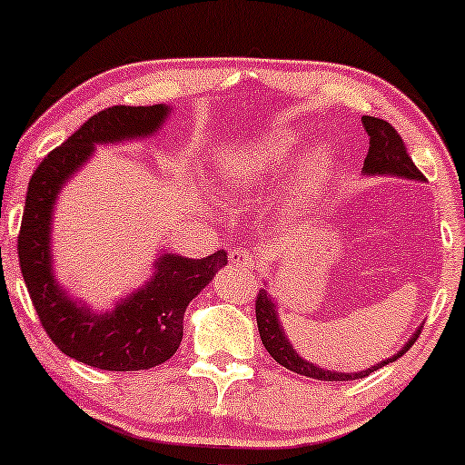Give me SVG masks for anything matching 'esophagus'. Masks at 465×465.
Wrapping results in <instances>:
<instances>
[{
  "mask_svg": "<svg viewBox=\"0 0 465 465\" xmlns=\"http://www.w3.org/2000/svg\"><path fill=\"white\" fill-rule=\"evenodd\" d=\"M228 260H231V264L239 266V269L243 271H253V266H256V253L252 250H245V247H237V250H232Z\"/></svg>",
  "mask_w": 465,
  "mask_h": 465,
  "instance_id": "obj_1",
  "label": "esophagus"
}]
</instances>
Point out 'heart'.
<instances>
[{
  "instance_id": "1",
  "label": "heart",
  "mask_w": 465,
  "mask_h": 465,
  "mask_svg": "<svg viewBox=\"0 0 465 465\" xmlns=\"http://www.w3.org/2000/svg\"><path fill=\"white\" fill-rule=\"evenodd\" d=\"M298 137L292 133H272L256 142L239 145L237 150L224 152L218 161V175L228 193L241 196L260 194L277 180L288 167ZM330 152L326 148L313 150L302 167L292 177V201H301L315 193L330 173Z\"/></svg>"
}]
</instances>
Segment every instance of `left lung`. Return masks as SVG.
<instances>
[{"label": "left lung", "instance_id": "8db88e82", "mask_svg": "<svg viewBox=\"0 0 465 465\" xmlns=\"http://www.w3.org/2000/svg\"><path fill=\"white\" fill-rule=\"evenodd\" d=\"M361 124L371 137V143H368V154L364 161V173L368 175H400V177H411V180H423V173L417 169V164L412 163V158L406 152V145L400 137V133L393 129V126L387 123V120L374 118V116H361ZM256 322H258V332L260 339H262V345L266 351L272 355V360L277 364H282L288 371L302 374V377L317 379V381H355L364 379L374 371H379L381 366L390 364V361H396L398 358L409 351V349L415 345V341L421 334V330H417L412 334V339L406 342V345L400 349V351L393 355V358L381 361V364L368 368V371L361 372H330L322 371L311 364V361H304L301 355H298L292 345L285 339L282 323L277 320L275 302L271 301V294H266L262 288L256 294Z\"/></svg>", "mask_w": 465, "mask_h": 465}]
</instances>
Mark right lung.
<instances>
[{"mask_svg":"<svg viewBox=\"0 0 465 465\" xmlns=\"http://www.w3.org/2000/svg\"><path fill=\"white\" fill-rule=\"evenodd\" d=\"M164 105L105 107L54 148L31 175L18 231V262L31 302L50 341L69 358L101 371H148L167 361L183 336V311L224 266L226 252L190 260L158 258L148 285L112 313H93L69 301L53 275L50 222L63 182L91 156L94 143L150 135L163 124Z\"/></svg>","mask_w":465,"mask_h":465,"instance_id":"obj_1","label":"right lung"}]
</instances>
